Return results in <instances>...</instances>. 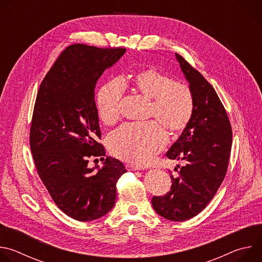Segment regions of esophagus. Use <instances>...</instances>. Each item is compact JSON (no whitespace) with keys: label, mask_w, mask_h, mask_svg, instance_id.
<instances>
[{"label":"esophagus","mask_w":262,"mask_h":262,"mask_svg":"<svg viewBox=\"0 0 262 262\" xmlns=\"http://www.w3.org/2000/svg\"><path fill=\"white\" fill-rule=\"evenodd\" d=\"M125 167H126V169H127L128 171H136V170H140V168H139V167H137V166H135V165H132V164H126V165H125Z\"/></svg>","instance_id":"1"}]
</instances>
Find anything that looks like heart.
<instances>
[{"instance_id": "b5f03b06", "label": "heart", "mask_w": 262, "mask_h": 262, "mask_svg": "<svg viewBox=\"0 0 262 262\" xmlns=\"http://www.w3.org/2000/svg\"><path fill=\"white\" fill-rule=\"evenodd\" d=\"M122 82L135 92L151 99L149 117L158 122L152 120L121 126L108 136L107 148L114 157L143 166L167 144L164 127L170 133L177 134L189 124L194 112V96L189 85L173 81L169 74L152 67L143 68L124 78ZM123 91L119 80H111L97 92V114L104 124L113 125L120 119Z\"/></svg>"}]
</instances>
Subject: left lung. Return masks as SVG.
<instances>
[{
	"label": "left lung",
	"instance_id": "left-lung-1",
	"mask_svg": "<svg viewBox=\"0 0 262 262\" xmlns=\"http://www.w3.org/2000/svg\"><path fill=\"white\" fill-rule=\"evenodd\" d=\"M194 96L192 118L166 154L184 162L165 196L152 197L154 209L163 217L181 222L201 212L226 176L232 129L227 112L213 87L188 61L175 54Z\"/></svg>",
	"mask_w": 262,
	"mask_h": 262
}]
</instances>
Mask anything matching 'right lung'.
<instances>
[{"label": "right lung", "instance_id": "1", "mask_svg": "<svg viewBox=\"0 0 262 262\" xmlns=\"http://www.w3.org/2000/svg\"><path fill=\"white\" fill-rule=\"evenodd\" d=\"M71 45L58 57L37 93L30 128V147L40 179L56 205L81 222L103 216L116 201V183L124 165L105 157L94 100L103 71L125 53ZM104 166L91 169L89 158Z\"/></svg>", "mask_w": 262, "mask_h": 262}]
</instances>
